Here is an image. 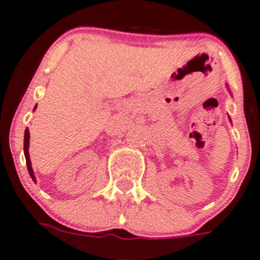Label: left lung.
Wrapping results in <instances>:
<instances>
[{
  "mask_svg": "<svg viewBox=\"0 0 260 260\" xmlns=\"http://www.w3.org/2000/svg\"><path fill=\"white\" fill-rule=\"evenodd\" d=\"M228 90H229V89H228ZM229 93H230V90H229ZM230 122H232V119H230Z\"/></svg>",
  "mask_w": 260,
  "mask_h": 260,
  "instance_id": "left-lung-1",
  "label": "left lung"
}]
</instances>
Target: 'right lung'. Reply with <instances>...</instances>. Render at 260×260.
Segmentation results:
<instances>
[{
	"label": "right lung",
	"mask_w": 260,
	"mask_h": 260,
	"mask_svg": "<svg viewBox=\"0 0 260 260\" xmlns=\"http://www.w3.org/2000/svg\"><path fill=\"white\" fill-rule=\"evenodd\" d=\"M34 108V111L36 109ZM28 145H30V132H28V128H26L25 129V137H23V153H25V158H26V166H27V170H28V174H30L31 179H32L34 182H36V177L35 175H34V170H32V166H31V161H30V154H28Z\"/></svg>",
	"instance_id": "obj_1"
}]
</instances>
